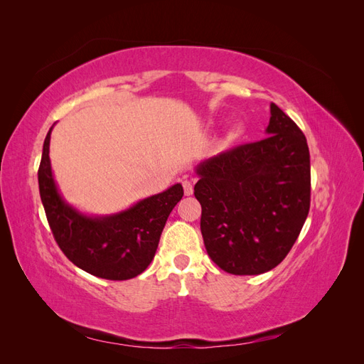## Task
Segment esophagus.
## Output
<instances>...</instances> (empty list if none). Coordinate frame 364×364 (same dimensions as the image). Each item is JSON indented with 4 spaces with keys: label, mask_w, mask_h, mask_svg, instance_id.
Masks as SVG:
<instances>
[{
    "label": "esophagus",
    "mask_w": 364,
    "mask_h": 364,
    "mask_svg": "<svg viewBox=\"0 0 364 364\" xmlns=\"http://www.w3.org/2000/svg\"><path fill=\"white\" fill-rule=\"evenodd\" d=\"M182 185H183V193H185V196H191V194L194 193L193 182H190V181H183V182H182Z\"/></svg>",
    "instance_id": "esophagus-1"
}]
</instances>
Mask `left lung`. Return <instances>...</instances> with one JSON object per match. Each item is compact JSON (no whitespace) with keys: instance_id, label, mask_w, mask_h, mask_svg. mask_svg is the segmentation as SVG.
<instances>
[{"instance_id":"1","label":"left lung","mask_w":364,"mask_h":364,"mask_svg":"<svg viewBox=\"0 0 364 364\" xmlns=\"http://www.w3.org/2000/svg\"><path fill=\"white\" fill-rule=\"evenodd\" d=\"M266 136L196 167L208 255L232 274H259L287 257L310 211V150L302 130L270 105Z\"/></svg>"}]
</instances>
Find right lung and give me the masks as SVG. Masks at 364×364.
Masks as SVG:
<instances>
[{
    "instance_id": "1",
    "label": "right lung",
    "mask_w": 364,
    "mask_h": 364,
    "mask_svg": "<svg viewBox=\"0 0 364 364\" xmlns=\"http://www.w3.org/2000/svg\"><path fill=\"white\" fill-rule=\"evenodd\" d=\"M51 130L38 171L41 200L54 240L77 267L94 277L124 281L144 272L155 257L165 222L182 199L181 183L111 215H86L63 199L50 162Z\"/></svg>"
}]
</instances>
